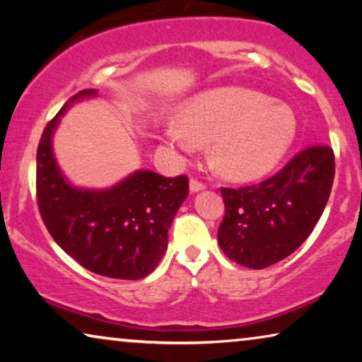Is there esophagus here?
Instances as JSON below:
<instances>
[{
  "label": "esophagus",
  "mask_w": 362,
  "mask_h": 362,
  "mask_svg": "<svg viewBox=\"0 0 362 362\" xmlns=\"http://www.w3.org/2000/svg\"><path fill=\"white\" fill-rule=\"evenodd\" d=\"M204 187H206L204 182H201V181L194 180V177H191V181H189V189H191V192L202 191V189H204Z\"/></svg>",
  "instance_id": "34e87169"
}]
</instances>
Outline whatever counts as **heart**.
<instances>
[{"mask_svg": "<svg viewBox=\"0 0 362 362\" xmlns=\"http://www.w3.org/2000/svg\"><path fill=\"white\" fill-rule=\"evenodd\" d=\"M181 125H168L165 138L181 155L212 141V163L226 176L250 180L270 171L288 150L296 118L284 103L242 87L197 93L182 107Z\"/></svg>", "mask_w": 362, "mask_h": 362, "instance_id": "heart-1", "label": "heart"}]
</instances>
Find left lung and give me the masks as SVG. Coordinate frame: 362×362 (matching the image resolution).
<instances>
[{
  "label": "left lung",
  "instance_id": "1",
  "mask_svg": "<svg viewBox=\"0 0 362 362\" xmlns=\"http://www.w3.org/2000/svg\"><path fill=\"white\" fill-rule=\"evenodd\" d=\"M333 180V150L315 145L259 185L222 187L226 216L217 230L222 252L254 270L293 254L323 214Z\"/></svg>",
  "mask_w": 362,
  "mask_h": 362
}]
</instances>
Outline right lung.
Returning a JSON list of instances; mask_svg holds the SVG:
<instances>
[{"label": "right lung", "instance_id": "right-lung-1", "mask_svg": "<svg viewBox=\"0 0 362 362\" xmlns=\"http://www.w3.org/2000/svg\"><path fill=\"white\" fill-rule=\"evenodd\" d=\"M93 95V88L78 92L44 128L36 158L39 212L52 239L83 269L108 279L140 280L165 255L168 230L189 181L140 170L108 189L74 187L54 158L52 135L74 102Z\"/></svg>", "mask_w": 362, "mask_h": 362}]
</instances>
